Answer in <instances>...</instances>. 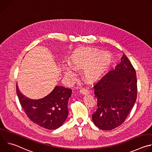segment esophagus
<instances>
[{
  "label": "esophagus",
  "instance_id": "1",
  "mask_svg": "<svg viewBox=\"0 0 152 152\" xmlns=\"http://www.w3.org/2000/svg\"><path fill=\"white\" fill-rule=\"evenodd\" d=\"M80 93L82 94H88L90 93V91L87 89L83 88L80 90Z\"/></svg>",
  "mask_w": 152,
  "mask_h": 152
}]
</instances>
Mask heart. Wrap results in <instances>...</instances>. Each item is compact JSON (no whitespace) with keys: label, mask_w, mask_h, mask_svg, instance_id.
Segmentation results:
<instances>
[{"label":"heart","mask_w":152,"mask_h":152,"mask_svg":"<svg viewBox=\"0 0 152 152\" xmlns=\"http://www.w3.org/2000/svg\"><path fill=\"white\" fill-rule=\"evenodd\" d=\"M113 61L112 55L94 49L86 48L75 51L70 57L69 66L73 70L87 68L85 75L86 80L94 81L101 76L111 66ZM65 75L69 76V70H65Z\"/></svg>","instance_id":"b5f03b06"}]
</instances>
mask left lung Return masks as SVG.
Masks as SVG:
<instances>
[{"label": "left lung", "instance_id": "obj_1", "mask_svg": "<svg viewBox=\"0 0 152 152\" xmlns=\"http://www.w3.org/2000/svg\"><path fill=\"white\" fill-rule=\"evenodd\" d=\"M97 110L92 115L94 124L110 131L120 126L134 106L137 96L136 72L123 54L121 62L94 86Z\"/></svg>", "mask_w": 152, "mask_h": 152}]
</instances>
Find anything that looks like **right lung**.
I'll return each instance as SVG.
<instances>
[{
	"instance_id": "right-lung-1",
	"label": "right lung",
	"mask_w": 152,
	"mask_h": 152,
	"mask_svg": "<svg viewBox=\"0 0 152 152\" xmlns=\"http://www.w3.org/2000/svg\"><path fill=\"white\" fill-rule=\"evenodd\" d=\"M16 88L20 104L32 122L45 129L55 130L67 119L69 114L67 104L72 96V89L56 86L45 97L32 100L21 94L17 85Z\"/></svg>"
}]
</instances>
